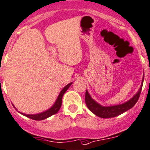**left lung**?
<instances>
[{
    "label": "left lung",
    "mask_w": 150,
    "mask_h": 150,
    "mask_svg": "<svg viewBox=\"0 0 150 150\" xmlns=\"http://www.w3.org/2000/svg\"><path fill=\"white\" fill-rule=\"evenodd\" d=\"M144 78V74L143 79H142V82L139 91L130 100H128L126 103L120 105H117L103 106L99 104L98 103H97L95 100H93L86 90L85 94V102L86 106L93 114H94L97 117H101V118L103 119L112 118V117H115L117 116L120 115L124 112L127 111L129 109L132 108L135 105V104L137 103L138 100L140 97L141 91H142Z\"/></svg>",
    "instance_id": "8db88e82"
}]
</instances>
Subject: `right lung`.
Listing matches in <instances>:
<instances>
[{"label": "right lung", "instance_id": "obj_1", "mask_svg": "<svg viewBox=\"0 0 150 150\" xmlns=\"http://www.w3.org/2000/svg\"><path fill=\"white\" fill-rule=\"evenodd\" d=\"M72 83H70L67 84L65 87H64L63 89H62V91H61V92L59 93V97H58L57 100H56V103H55L54 104H53V105L50 108H49L48 110H45V111L44 112H42V113H40V114H23V113H21V114H23L24 116H25V117H28V118L32 119V120H38V121H40V120H45V119L51 117V116L53 115V114H56V113L59 110L61 106H62V97H63L64 94L66 92V91L69 88V87L72 85Z\"/></svg>", "mask_w": 150, "mask_h": 150}]
</instances>
